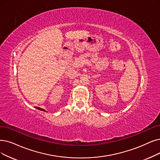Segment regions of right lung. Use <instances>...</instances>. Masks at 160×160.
Wrapping results in <instances>:
<instances>
[{
	"instance_id": "1",
	"label": "right lung",
	"mask_w": 160,
	"mask_h": 160,
	"mask_svg": "<svg viewBox=\"0 0 160 160\" xmlns=\"http://www.w3.org/2000/svg\"><path fill=\"white\" fill-rule=\"evenodd\" d=\"M36 108H37V109H38V110H41V111H44V112H46V111L44 110V109H42V108H39V107H36Z\"/></svg>"
}]
</instances>
